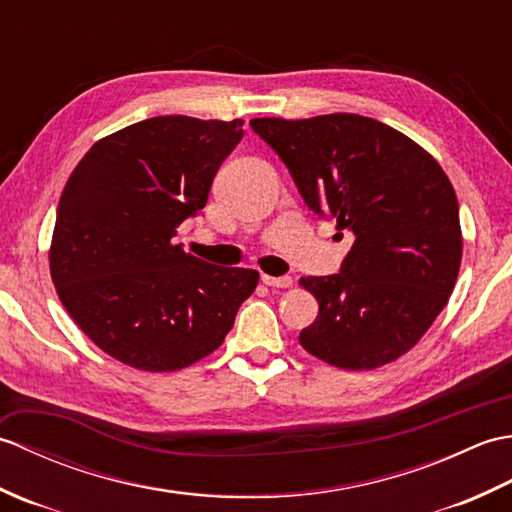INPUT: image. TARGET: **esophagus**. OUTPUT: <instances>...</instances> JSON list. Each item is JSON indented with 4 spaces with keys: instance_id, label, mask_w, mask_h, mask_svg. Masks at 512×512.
<instances>
[{
    "instance_id": "obj_1",
    "label": "esophagus",
    "mask_w": 512,
    "mask_h": 512,
    "mask_svg": "<svg viewBox=\"0 0 512 512\" xmlns=\"http://www.w3.org/2000/svg\"><path fill=\"white\" fill-rule=\"evenodd\" d=\"M262 281L266 286H273V288H290L292 286V279L290 277H270V275H262Z\"/></svg>"
}]
</instances>
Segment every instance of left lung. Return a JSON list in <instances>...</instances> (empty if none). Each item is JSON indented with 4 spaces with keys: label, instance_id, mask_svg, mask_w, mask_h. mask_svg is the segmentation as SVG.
<instances>
[{
    "label": "left lung",
    "instance_id": "obj_1",
    "mask_svg": "<svg viewBox=\"0 0 512 512\" xmlns=\"http://www.w3.org/2000/svg\"><path fill=\"white\" fill-rule=\"evenodd\" d=\"M314 213L354 235L341 273L301 277L319 317L306 352L341 369H374L416 345L447 306L462 262L458 198L427 149L358 114L253 118Z\"/></svg>",
    "mask_w": 512,
    "mask_h": 512
}]
</instances>
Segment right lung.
Segmentation results:
<instances>
[{
    "label": "right lung",
    "mask_w": 512,
    "mask_h": 512,
    "mask_svg": "<svg viewBox=\"0 0 512 512\" xmlns=\"http://www.w3.org/2000/svg\"><path fill=\"white\" fill-rule=\"evenodd\" d=\"M242 125L147 118L94 143L65 182L52 284L72 321L123 365L176 372L198 363L257 288V270L206 264L171 242L204 209Z\"/></svg>",
    "instance_id": "right-lung-1"
}]
</instances>
